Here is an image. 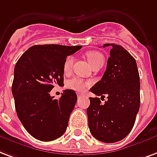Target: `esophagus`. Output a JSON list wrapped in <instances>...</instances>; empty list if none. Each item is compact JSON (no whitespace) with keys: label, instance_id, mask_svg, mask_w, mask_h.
Returning a JSON list of instances; mask_svg holds the SVG:
<instances>
[{"label":"esophagus","instance_id":"esophagus-1","mask_svg":"<svg viewBox=\"0 0 157 157\" xmlns=\"http://www.w3.org/2000/svg\"><path fill=\"white\" fill-rule=\"evenodd\" d=\"M84 95L82 94H80V93H79V94H77V97H78V99H80V98H81V97H83Z\"/></svg>","mask_w":157,"mask_h":157}]
</instances>
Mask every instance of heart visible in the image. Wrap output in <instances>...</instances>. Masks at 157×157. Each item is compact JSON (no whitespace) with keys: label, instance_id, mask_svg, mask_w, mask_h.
<instances>
[{"label":"heart","instance_id":"1","mask_svg":"<svg viewBox=\"0 0 157 157\" xmlns=\"http://www.w3.org/2000/svg\"><path fill=\"white\" fill-rule=\"evenodd\" d=\"M86 57L89 63L92 66V67H94V66L98 65V64H101V63L104 64V62H105L104 56L97 51H90V52H86ZM73 62L74 57L72 56H69V57H67L64 65H63L64 72L67 73L70 71L71 68L73 64ZM89 86L90 83L88 81H84L83 79L79 78V77H73L67 82V87L68 89L72 90L76 92L85 91Z\"/></svg>","mask_w":157,"mask_h":157}]
</instances>
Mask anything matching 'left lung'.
<instances>
[{
	"label": "left lung",
	"instance_id": "obj_1",
	"mask_svg": "<svg viewBox=\"0 0 157 157\" xmlns=\"http://www.w3.org/2000/svg\"><path fill=\"white\" fill-rule=\"evenodd\" d=\"M111 47L107 67L102 78L90 90L100 98L90 97L87 109L90 131L94 138L106 143L126 137L134 125L140 107V77L137 63L124 47Z\"/></svg>",
	"mask_w": 157,
	"mask_h": 157
}]
</instances>
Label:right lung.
<instances>
[{"label": "right lung", "instance_id": "obj_1", "mask_svg": "<svg viewBox=\"0 0 157 157\" xmlns=\"http://www.w3.org/2000/svg\"><path fill=\"white\" fill-rule=\"evenodd\" d=\"M81 46L44 44L30 47L15 64L12 94L15 110L26 131L34 138L49 142L67 130L77 96L65 90L59 100L50 91L63 85V65L67 56Z\"/></svg>", "mask_w": 157, "mask_h": 157}]
</instances>
